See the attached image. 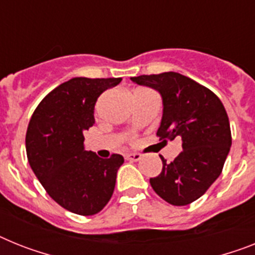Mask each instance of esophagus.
I'll list each match as a JSON object with an SVG mask.
<instances>
[{"mask_svg":"<svg viewBox=\"0 0 255 255\" xmlns=\"http://www.w3.org/2000/svg\"><path fill=\"white\" fill-rule=\"evenodd\" d=\"M127 160H131V162H137V160L141 159V154L140 153H128L126 155Z\"/></svg>","mask_w":255,"mask_h":255,"instance_id":"obj_1","label":"esophagus"}]
</instances>
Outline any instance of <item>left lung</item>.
I'll use <instances>...</instances> for the list:
<instances>
[{"mask_svg": "<svg viewBox=\"0 0 255 255\" xmlns=\"http://www.w3.org/2000/svg\"><path fill=\"white\" fill-rule=\"evenodd\" d=\"M162 96L163 115L157 136L163 142L181 138L183 151L151 177L154 192L174 206L198 200L222 174L232 144L228 115L215 93L177 72L131 78Z\"/></svg>", "mask_w": 255, "mask_h": 255, "instance_id": "left-lung-1", "label": "left lung"}]
</instances>
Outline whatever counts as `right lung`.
I'll return each instance as SVG.
<instances>
[{"label":"right lung","instance_id":"obj_1","mask_svg":"<svg viewBox=\"0 0 255 255\" xmlns=\"http://www.w3.org/2000/svg\"><path fill=\"white\" fill-rule=\"evenodd\" d=\"M122 78H74L44 97L29 121L25 150L46 193L63 209L95 215L110 201L121 154L102 159L84 149V132L95 124V105Z\"/></svg>","mask_w":255,"mask_h":255}]
</instances>
